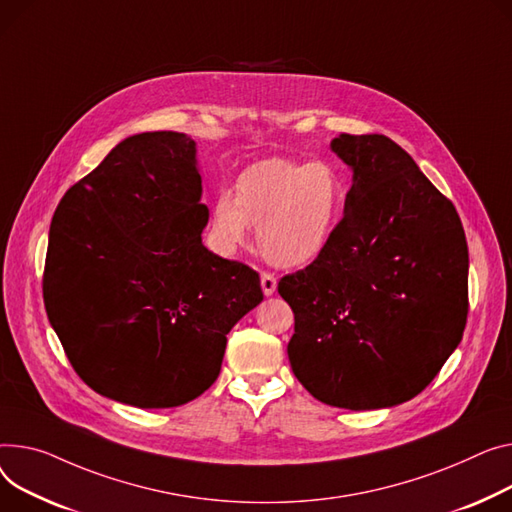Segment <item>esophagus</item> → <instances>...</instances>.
Wrapping results in <instances>:
<instances>
[{"mask_svg": "<svg viewBox=\"0 0 512 512\" xmlns=\"http://www.w3.org/2000/svg\"><path fill=\"white\" fill-rule=\"evenodd\" d=\"M261 288H263V294L265 296H271L276 292V288H278V280H276V276L274 274H269V271H263L261 274Z\"/></svg>", "mask_w": 512, "mask_h": 512, "instance_id": "obj_1", "label": "esophagus"}]
</instances>
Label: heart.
Returning <instances> with one entry per match:
<instances>
[{
	"label": "heart",
	"instance_id": "heart-1",
	"mask_svg": "<svg viewBox=\"0 0 512 512\" xmlns=\"http://www.w3.org/2000/svg\"><path fill=\"white\" fill-rule=\"evenodd\" d=\"M346 212L348 189L333 164L269 158L238 175L234 197L214 199L210 232L216 249L232 255L255 228L267 261L300 267L327 251Z\"/></svg>",
	"mask_w": 512,
	"mask_h": 512
}]
</instances>
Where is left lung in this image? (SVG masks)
<instances>
[{
	"label": "left lung",
	"mask_w": 512,
	"mask_h": 512,
	"mask_svg": "<svg viewBox=\"0 0 512 512\" xmlns=\"http://www.w3.org/2000/svg\"><path fill=\"white\" fill-rule=\"evenodd\" d=\"M348 212L327 251L280 280L294 313L288 358L315 399L379 410L422 393L467 323L459 214L387 135L342 133Z\"/></svg>",
	"instance_id": "1"
}]
</instances>
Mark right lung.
Listing matches in <instances>:
<instances>
[{
  "label": "right lung",
  "instance_id": "right-lung-1",
  "mask_svg": "<svg viewBox=\"0 0 512 512\" xmlns=\"http://www.w3.org/2000/svg\"><path fill=\"white\" fill-rule=\"evenodd\" d=\"M195 142L148 131L117 144L55 210L47 317L78 377L135 407H177L218 379L226 333L263 300L259 274L201 245Z\"/></svg>",
  "mask_w": 512,
  "mask_h": 512
}]
</instances>
